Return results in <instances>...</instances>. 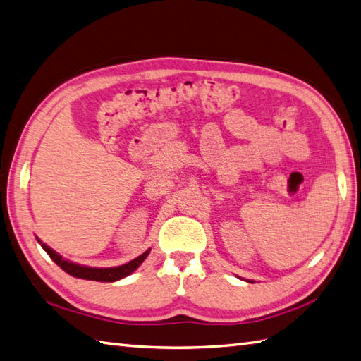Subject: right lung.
<instances>
[{"label": "right lung", "mask_w": 361, "mask_h": 361, "mask_svg": "<svg viewBox=\"0 0 361 361\" xmlns=\"http://www.w3.org/2000/svg\"><path fill=\"white\" fill-rule=\"evenodd\" d=\"M41 246H43V249L46 250L47 255L52 258L54 262L58 266H60L64 272H67V274L72 275V276H77V279L94 280V281H116V280H120V279H124V276H128L129 274H132L133 271H135L137 267L142 262H145L146 257L150 252V249H149V250H146L145 254H141L135 259H132V262L126 263L123 266H118V267H104V269H102V267H87V266H80V264L71 263V262H67V259L61 258L60 255L55 252V250H52L47 245H44V243H41Z\"/></svg>", "instance_id": "1"}]
</instances>
